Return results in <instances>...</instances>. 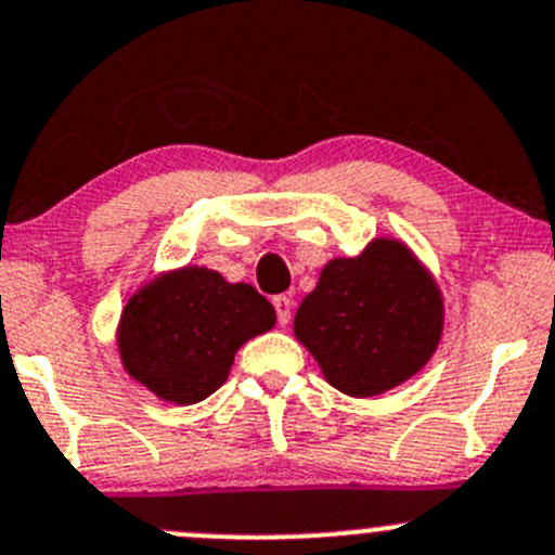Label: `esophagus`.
Here are the masks:
<instances>
[{"mask_svg":"<svg viewBox=\"0 0 555 555\" xmlns=\"http://www.w3.org/2000/svg\"><path fill=\"white\" fill-rule=\"evenodd\" d=\"M273 308H276V319L279 324L287 326L289 319H293V297L287 295H276L273 297Z\"/></svg>","mask_w":555,"mask_h":555,"instance_id":"obj_1","label":"esophagus"}]
</instances>
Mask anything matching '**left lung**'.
I'll return each mask as SVG.
<instances>
[{"instance_id":"obj_1","label":"left lung","mask_w":555,"mask_h":555,"mask_svg":"<svg viewBox=\"0 0 555 555\" xmlns=\"http://www.w3.org/2000/svg\"><path fill=\"white\" fill-rule=\"evenodd\" d=\"M293 330L332 388L372 399L415 377L436 353L444 295L401 238L377 236L359 258L326 262Z\"/></svg>"}]
</instances>
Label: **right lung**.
<instances>
[{
  "mask_svg": "<svg viewBox=\"0 0 555 555\" xmlns=\"http://www.w3.org/2000/svg\"><path fill=\"white\" fill-rule=\"evenodd\" d=\"M276 311L258 289L204 266L156 273L127 297L116 351L132 380L170 404L204 401L229 380L233 356Z\"/></svg>",
  "mask_w": 555,
  "mask_h": 555,
  "instance_id": "right-lung-1",
  "label": "right lung"
}]
</instances>
